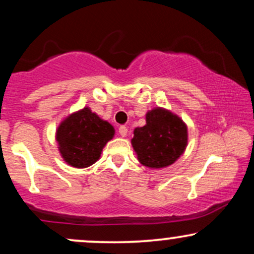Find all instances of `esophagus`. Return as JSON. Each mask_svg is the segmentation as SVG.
I'll return each mask as SVG.
<instances>
[{
	"label": "esophagus",
	"instance_id": "obj_1",
	"mask_svg": "<svg viewBox=\"0 0 254 254\" xmlns=\"http://www.w3.org/2000/svg\"><path fill=\"white\" fill-rule=\"evenodd\" d=\"M118 133L122 137H125V136H127V127H125V125H121V127H118Z\"/></svg>",
	"mask_w": 254,
	"mask_h": 254
}]
</instances>
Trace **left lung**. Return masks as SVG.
Here are the masks:
<instances>
[{
  "label": "left lung",
  "instance_id": "8db88e82",
  "mask_svg": "<svg viewBox=\"0 0 254 254\" xmlns=\"http://www.w3.org/2000/svg\"><path fill=\"white\" fill-rule=\"evenodd\" d=\"M147 124L136 127L131 141L139 162L150 168L173 164L188 144V127L170 111L155 109L147 113Z\"/></svg>",
  "mask_w": 254,
  "mask_h": 254
}]
</instances>
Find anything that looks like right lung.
I'll return each instance as SVG.
<instances>
[{
  "label": "right lung",
  "instance_id": "add662e5",
  "mask_svg": "<svg viewBox=\"0 0 254 254\" xmlns=\"http://www.w3.org/2000/svg\"><path fill=\"white\" fill-rule=\"evenodd\" d=\"M115 135V129L88 107L69 116L57 130L60 151L72 167L84 168L100 157L105 144Z\"/></svg>",
  "mask_w": 254,
  "mask_h": 254
}]
</instances>
